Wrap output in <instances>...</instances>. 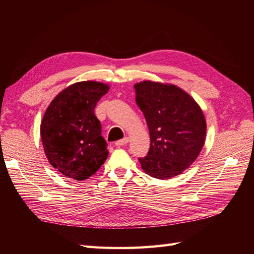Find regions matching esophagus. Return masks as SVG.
Here are the masks:
<instances>
[{
  "instance_id": "obj_1",
  "label": "esophagus",
  "mask_w": 254,
  "mask_h": 254,
  "mask_svg": "<svg viewBox=\"0 0 254 254\" xmlns=\"http://www.w3.org/2000/svg\"><path fill=\"white\" fill-rule=\"evenodd\" d=\"M128 142H129V137H128V136H125L124 139H122V140H119V141L115 142V146H118V147H120V146L126 145Z\"/></svg>"
}]
</instances>
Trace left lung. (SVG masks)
<instances>
[{
    "label": "left lung",
    "mask_w": 254,
    "mask_h": 254,
    "mask_svg": "<svg viewBox=\"0 0 254 254\" xmlns=\"http://www.w3.org/2000/svg\"><path fill=\"white\" fill-rule=\"evenodd\" d=\"M134 90L150 135L147 156L139 158L142 170L158 179L180 175L203 147L206 123L201 108L175 84L144 80Z\"/></svg>",
    "instance_id": "obj_1"
}]
</instances>
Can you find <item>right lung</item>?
<instances>
[{
    "mask_svg": "<svg viewBox=\"0 0 254 254\" xmlns=\"http://www.w3.org/2000/svg\"><path fill=\"white\" fill-rule=\"evenodd\" d=\"M109 89L107 83L93 80L73 83L61 91L44 112L40 134L45 156L66 178L88 179L108 157L94 108Z\"/></svg>",
    "mask_w": 254,
    "mask_h": 254,
    "instance_id": "right-lung-1",
    "label": "right lung"
}]
</instances>
